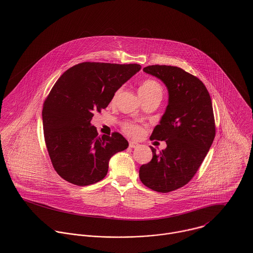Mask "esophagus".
<instances>
[{
    "label": "esophagus",
    "mask_w": 253,
    "mask_h": 253,
    "mask_svg": "<svg viewBox=\"0 0 253 253\" xmlns=\"http://www.w3.org/2000/svg\"><path fill=\"white\" fill-rule=\"evenodd\" d=\"M137 146H138V143H136V142H133V141H130L129 142V147L130 148H135Z\"/></svg>",
    "instance_id": "34e87169"
}]
</instances>
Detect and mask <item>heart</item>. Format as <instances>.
I'll return each instance as SVG.
<instances>
[{
	"instance_id": "obj_1",
	"label": "heart",
	"mask_w": 253,
	"mask_h": 253,
	"mask_svg": "<svg viewBox=\"0 0 253 253\" xmlns=\"http://www.w3.org/2000/svg\"><path fill=\"white\" fill-rule=\"evenodd\" d=\"M121 92V89H119L115 93V95L113 96V101L117 100V98L120 96ZM138 92H139V95H150V94H159V95H161L162 88L156 81L147 80V81L142 83V84L140 85ZM123 130L128 135L133 136V137L139 136L143 132L142 128L139 125L134 124L132 122H125L123 124Z\"/></svg>"
}]
</instances>
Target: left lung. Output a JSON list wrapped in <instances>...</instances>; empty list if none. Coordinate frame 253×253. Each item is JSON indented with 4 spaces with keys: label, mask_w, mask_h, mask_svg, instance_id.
I'll return each instance as SVG.
<instances>
[{
    "label": "left lung",
    "mask_w": 253,
    "mask_h": 253,
    "mask_svg": "<svg viewBox=\"0 0 253 253\" xmlns=\"http://www.w3.org/2000/svg\"><path fill=\"white\" fill-rule=\"evenodd\" d=\"M143 71L168 89V106L150 137L164 140L166 149L153 152L139 168V178L158 193H169L189 183L202 164L215 136L211 99L204 84L176 66L150 65Z\"/></svg>",
    "instance_id": "8db88e82"
}]
</instances>
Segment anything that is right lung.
Segmentation results:
<instances>
[{
    "label": "right lung",
    "instance_id": "right-lung-1",
    "mask_svg": "<svg viewBox=\"0 0 253 253\" xmlns=\"http://www.w3.org/2000/svg\"><path fill=\"white\" fill-rule=\"evenodd\" d=\"M141 69L139 64L82 62L60 76L42 108L45 144L60 177L77 186L102 180L109 160L128 148L120 132L98 136L91 120Z\"/></svg>",
    "mask_w": 253,
    "mask_h": 253
}]
</instances>
